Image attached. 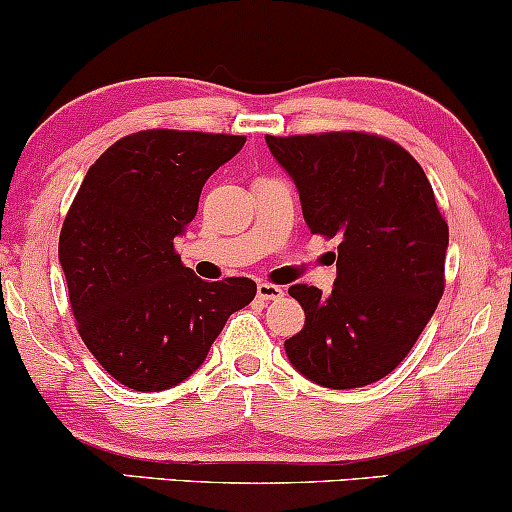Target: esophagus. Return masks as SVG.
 Masks as SVG:
<instances>
[{
	"mask_svg": "<svg viewBox=\"0 0 512 512\" xmlns=\"http://www.w3.org/2000/svg\"><path fill=\"white\" fill-rule=\"evenodd\" d=\"M281 296H284V289H281V286H274V284L257 286V298H260V301H276V298Z\"/></svg>",
	"mask_w": 512,
	"mask_h": 512,
	"instance_id": "esophagus-1",
	"label": "esophagus"
}]
</instances>
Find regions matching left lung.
Masks as SVG:
<instances>
[{"instance_id":"obj_1","label":"left lung","mask_w":512,"mask_h":512,"mask_svg":"<svg viewBox=\"0 0 512 512\" xmlns=\"http://www.w3.org/2000/svg\"><path fill=\"white\" fill-rule=\"evenodd\" d=\"M301 197L310 233L337 238L330 296L296 284L305 325L286 339L291 366L351 390L392 373L443 296L448 223L411 154L383 137L327 132L264 137Z\"/></svg>"}]
</instances>
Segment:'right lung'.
<instances>
[{
  "instance_id": "right-lung-1",
  "label": "right lung",
  "mask_w": 512,
  "mask_h": 512,
  "mask_svg": "<svg viewBox=\"0 0 512 512\" xmlns=\"http://www.w3.org/2000/svg\"><path fill=\"white\" fill-rule=\"evenodd\" d=\"M233 134L146 129L88 168L60 233L79 334L125 387L161 392L190 378L257 284L202 281L173 240L197 216L214 170L243 149Z\"/></svg>"
}]
</instances>
